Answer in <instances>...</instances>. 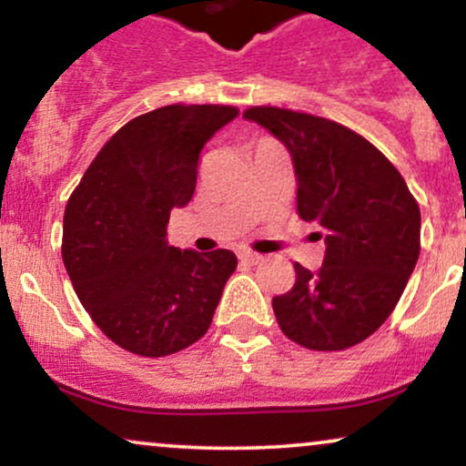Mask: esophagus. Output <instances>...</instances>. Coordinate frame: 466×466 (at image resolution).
Instances as JSON below:
<instances>
[{
    "mask_svg": "<svg viewBox=\"0 0 466 466\" xmlns=\"http://www.w3.org/2000/svg\"><path fill=\"white\" fill-rule=\"evenodd\" d=\"M238 260L245 265H258L263 260V256L256 254V251H238Z\"/></svg>",
    "mask_w": 466,
    "mask_h": 466,
    "instance_id": "1",
    "label": "esophagus"
}]
</instances>
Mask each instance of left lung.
<instances>
[{
	"label": "left lung",
	"mask_w": 466,
	"mask_h": 466,
	"mask_svg": "<svg viewBox=\"0 0 466 466\" xmlns=\"http://www.w3.org/2000/svg\"><path fill=\"white\" fill-rule=\"evenodd\" d=\"M289 148L298 215L326 232L318 271L296 263V282L271 300L278 326L309 350L368 339L397 307L420 254L419 203L394 164L349 127L280 106H249Z\"/></svg>",
	"instance_id": "obj_1"
}]
</instances>
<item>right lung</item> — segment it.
Listing matches in <instances>:
<instances>
[{"label":"right lung","mask_w":466,"mask_h":466,"mask_svg":"<svg viewBox=\"0 0 466 466\" xmlns=\"http://www.w3.org/2000/svg\"><path fill=\"white\" fill-rule=\"evenodd\" d=\"M237 116L228 105H166L133 117L69 197V280L96 326L133 355L166 357L201 339L237 269L229 249L166 243L170 210L192 199L203 144Z\"/></svg>","instance_id":"right-lung-1"}]
</instances>
